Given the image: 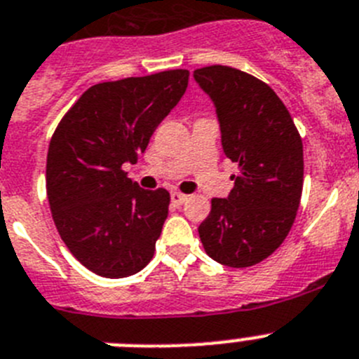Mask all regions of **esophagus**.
Wrapping results in <instances>:
<instances>
[{"instance_id": "1", "label": "esophagus", "mask_w": 359, "mask_h": 359, "mask_svg": "<svg viewBox=\"0 0 359 359\" xmlns=\"http://www.w3.org/2000/svg\"><path fill=\"white\" fill-rule=\"evenodd\" d=\"M187 198H189V196L182 194V192H170V199H172L174 205H183V203L187 201Z\"/></svg>"}]
</instances>
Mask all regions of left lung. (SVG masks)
<instances>
[{"instance_id":"8db88e82","label":"left lung","mask_w":359,"mask_h":359,"mask_svg":"<svg viewBox=\"0 0 359 359\" xmlns=\"http://www.w3.org/2000/svg\"><path fill=\"white\" fill-rule=\"evenodd\" d=\"M214 100L226 158L239 172L226 199H212L199 224L203 248L215 262L248 268L284 243L297 217L304 185L302 138L266 82L230 66L194 72Z\"/></svg>"}]
</instances>
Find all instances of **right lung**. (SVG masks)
<instances>
[{
	"instance_id": "obj_1",
	"label": "right lung",
	"mask_w": 359,
	"mask_h": 359,
	"mask_svg": "<svg viewBox=\"0 0 359 359\" xmlns=\"http://www.w3.org/2000/svg\"><path fill=\"white\" fill-rule=\"evenodd\" d=\"M189 75L167 69L91 86L50 140L46 196L53 223L72 255L100 277L138 273L154 255L170 196L140 189L122 167L138 161L185 93Z\"/></svg>"
}]
</instances>
